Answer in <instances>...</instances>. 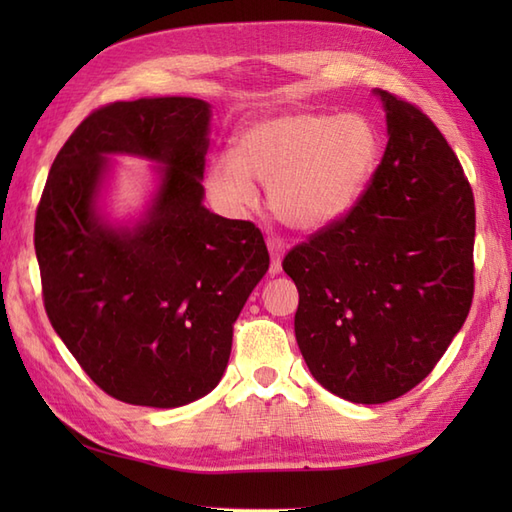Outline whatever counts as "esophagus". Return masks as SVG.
<instances>
[{
  "mask_svg": "<svg viewBox=\"0 0 512 512\" xmlns=\"http://www.w3.org/2000/svg\"><path fill=\"white\" fill-rule=\"evenodd\" d=\"M268 250H270V275L281 273V257H284L286 242L277 235H268Z\"/></svg>",
  "mask_w": 512,
  "mask_h": 512,
  "instance_id": "obj_1",
  "label": "esophagus"
}]
</instances>
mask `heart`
I'll return each mask as SVG.
<instances>
[{
    "label": "heart",
    "mask_w": 512,
    "mask_h": 512,
    "mask_svg": "<svg viewBox=\"0 0 512 512\" xmlns=\"http://www.w3.org/2000/svg\"><path fill=\"white\" fill-rule=\"evenodd\" d=\"M378 156L380 138L365 116L286 112L244 129L235 158L211 160L206 184L226 209H246L257 200L253 180L262 182L281 222L317 231L358 202Z\"/></svg>",
    "instance_id": "1"
}]
</instances>
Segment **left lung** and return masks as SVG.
Masks as SVG:
<instances>
[{
    "instance_id": "8db88e82",
    "label": "left lung",
    "mask_w": 512,
    "mask_h": 512,
    "mask_svg": "<svg viewBox=\"0 0 512 512\" xmlns=\"http://www.w3.org/2000/svg\"><path fill=\"white\" fill-rule=\"evenodd\" d=\"M387 147L361 198L284 257L319 383L380 405L422 383L469 317L475 200L431 118L387 90Z\"/></svg>"
}]
</instances>
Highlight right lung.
<instances>
[{
  "mask_svg": "<svg viewBox=\"0 0 512 512\" xmlns=\"http://www.w3.org/2000/svg\"><path fill=\"white\" fill-rule=\"evenodd\" d=\"M209 103L187 96L94 110L52 162L35 217L43 306L54 332L105 394L171 409L220 383L233 323L270 257L253 222L202 204ZM158 161L145 221L114 229L95 213L104 156Z\"/></svg>",
  "mask_w": 512,
  "mask_h": 512,
  "instance_id": "add662e5",
  "label": "right lung"
}]
</instances>
